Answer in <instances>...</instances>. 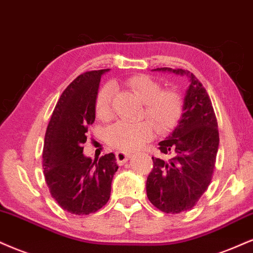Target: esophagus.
<instances>
[{
  "label": "esophagus",
  "instance_id": "obj_1",
  "mask_svg": "<svg viewBox=\"0 0 253 253\" xmlns=\"http://www.w3.org/2000/svg\"><path fill=\"white\" fill-rule=\"evenodd\" d=\"M115 157H117V160H118L119 164H124L129 159L130 154L126 153V152L120 151V152H117V153H115Z\"/></svg>",
  "mask_w": 253,
  "mask_h": 253
}]
</instances>
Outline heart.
<instances>
[{"mask_svg":"<svg viewBox=\"0 0 253 253\" xmlns=\"http://www.w3.org/2000/svg\"><path fill=\"white\" fill-rule=\"evenodd\" d=\"M127 86L144 102L142 118L147 119L150 124L119 121L109 127L106 140L112 147L124 152L140 147L151 138L153 129L158 133L171 129L178 123L184 107V100L178 90L163 89L159 82L148 75H135L128 79ZM114 93V87L106 84L97 94L95 109L97 118L101 120H109L113 115Z\"/></svg>","mask_w":253,"mask_h":253,"instance_id":"heart-1","label":"heart"}]
</instances>
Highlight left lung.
<instances>
[{
  "instance_id": "obj_1",
  "label": "left lung",
  "mask_w": 253,
  "mask_h": 253,
  "mask_svg": "<svg viewBox=\"0 0 253 253\" xmlns=\"http://www.w3.org/2000/svg\"><path fill=\"white\" fill-rule=\"evenodd\" d=\"M153 71L186 75L190 81L180 120L159 142L163 157H152L153 169L146 181L150 202L160 211L175 214L192 209L211 182L219 146L218 123L208 92L192 73L167 67Z\"/></svg>"
}]
</instances>
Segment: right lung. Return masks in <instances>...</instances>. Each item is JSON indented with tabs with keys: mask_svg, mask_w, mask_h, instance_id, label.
Returning <instances> with one entry per match:
<instances>
[{
	"mask_svg": "<svg viewBox=\"0 0 253 253\" xmlns=\"http://www.w3.org/2000/svg\"><path fill=\"white\" fill-rule=\"evenodd\" d=\"M79 75L61 94L44 136L42 164L51 197L65 211L84 215L96 212L111 197L118 164L113 153L92 160L84 156L88 127L95 120V103L103 73Z\"/></svg>",
	"mask_w": 253,
	"mask_h": 253,
	"instance_id": "add662e5",
	"label": "right lung"
}]
</instances>
